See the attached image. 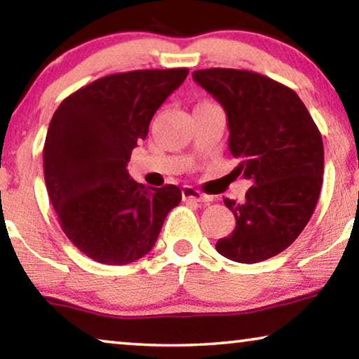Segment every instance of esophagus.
Wrapping results in <instances>:
<instances>
[{
    "label": "esophagus",
    "instance_id": "1",
    "mask_svg": "<svg viewBox=\"0 0 359 359\" xmlns=\"http://www.w3.org/2000/svg\"><path fill=\"white\" fill-rule=\"evenodd\" d=\"M182 198H184L185 201L187 200L200 201V203H210V201L213 200L210 195H206V194H203V191L194 189V187H184V189H182Z\"/></svg>",
    "mask_w": 359,
    "mask_h": 359
}]
</instances>
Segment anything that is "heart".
<instances>
[{"label":"heart","instance_id":"obj_1","mask_svg":"<svg viewBox=\"0 0 359 359\" xmlns=\"http://www.w3.org/2000/svg\"><path fill=\"white\" fill-rule=\"evenodd\" d=\"M203 104H210V102H203Z\"/></svg>","mask_w":359,"mask_h":359}]
</instances>
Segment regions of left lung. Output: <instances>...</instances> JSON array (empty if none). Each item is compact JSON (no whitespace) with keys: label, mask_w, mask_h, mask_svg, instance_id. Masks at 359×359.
<instances>
[{"label":"left lung","mask_w":359,"mask_h":359,"mask_svg":"<svg viewBox=\"0 0 359 359\" xmlns=\"http://www.w3.org/2000/svg\"><path fill=\"white\" fill-rule=\"evenodd\" d=\"M194 79L223 105L236 174L254 185L224 198L236 229L216 250L241 264L275 257L297 239L314 213L324 180L320 131L294 90L247 69H196Z\"/></svg>","instance_id":"obj_1"}]
</instances>
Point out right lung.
Wrapping results in <instances>:
<instances>
[{"label":"right lung","instance_id":"right-lung-1","mask_svg":"<svg viewBox=\"0 0 359 359\" xmlns=\"http://www.w3.org/2000/svg\"><path fill=\"white\" fill-rule=\"evenodd\" d=\"M189 68L136 69L95 79L53 114L43 146L45 185L60 226L84 255L127 265L153 249L177 185L144 189L130 177L131 151Z\"/></svg>","mask_w":359,"mask_h":359}]
</instances>
